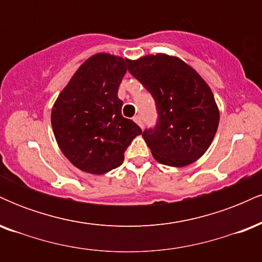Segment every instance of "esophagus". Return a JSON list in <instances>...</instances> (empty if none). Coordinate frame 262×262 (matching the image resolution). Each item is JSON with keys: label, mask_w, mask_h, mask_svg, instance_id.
Returning <instances> with one entry per match:
<instances>
[{"label": "esophagus", "mask_w": 262, "mask_h": 262, "mask_svg": "<svg viewBox=\"0 0 262 262\" xmlns=\"http://www.w3.org/2000/svg\"><path fill=\"white\" fill-rule=\"evenodd\" d=\"M133 121H134L135 123H137V124L139 125V127H140L141 129H143V127H144V123H143V118H141L140 116H135L134 118H133Z\"/></svg>", "instance_id": "1"}]
</instances>
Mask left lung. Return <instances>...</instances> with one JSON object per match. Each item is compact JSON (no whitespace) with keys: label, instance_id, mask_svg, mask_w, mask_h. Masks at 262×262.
Here are the masks:
<instances>
[{"label":"left lung","instance_id":"obj_1","mask_svg":"<svg viewBox=\"0 0 262 262\" xmlns=\"http://www.w3.org/2000/svg\"><path fill=\"white\" fill-rule=\"evenodd\" d=\"M128 70L154 98L158 119L143 138L159 162L181 167L209 148L219 111L209 86L191 66L175 56L158 54L127 60Z\"/></svg>","mask_w":262,"mask_h":262}]
</instances>
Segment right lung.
Segmentation results:
<instances>
[{"mask_svg":"<svg viewBox=\"0 0 262 262\" xmlns=\"http://www.w3.org/2000/svg\"><path fill=\"white\" fill-rule=\"evenodd\" d=\"M127 60L110 54L87 59L60 93L52 125L62 154L77 169L102 175L121 166L141 129L122 116L118 87Z\"/></svg>","mask_w":262,"mask_h":262,"instance_id":"add662e5","label":"right lung"}]
</instances>
